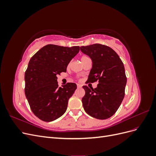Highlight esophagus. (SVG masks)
I'll return each instance as SVG.
<instances>
[{
	"mask_svg": "<svg viewBox=\"0 0 156 156\" xmlns=\"http://www.w3.org/2000/svg\"><path fill=\"white\" fill-rule=\"evenodd\" d=\"M77 87H78V88H81V87H82V85H81V84H77Z\"/></svg>",
	"mask_w": 156,
	"mask_h": 156,
	"instance_id": "esophagus-1",
	"label": "esophagus"
}]
</instances>
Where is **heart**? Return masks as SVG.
Here are the masks:
<instances>
[{
	"instance_id": "obj_1",
	"label": "heart",
	"mask_w": 156,
	"mask_h": 156,
	"mask_svg": "<svg viewBox=\"0 0 156 156\" xmlns=\"http://www.w3.org/2000/svg\"><path fill=\"white\" fill-rule=\"evenodd\" d=\"M88 58V56H83L82 57H81V60H84V59H85V58Z\"/></svg>"
}]
</instances>
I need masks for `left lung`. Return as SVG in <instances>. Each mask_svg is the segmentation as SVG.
Wrapping results in <instances>:
<instances>
[{
    "mask_svg": "<svg viewBox=\"0 0 156 156\" xmlns=\"http://www.w3.org/2000/svg\"><path fill=\"white\" fill-rule=\"evenodd\" d=\"M80 49L92 61L88 81L98 80L99 82L94 89L83 87L85 90L82 98L83 108L90 116L107 119L116 112L124 98L127 78L124 64L116 52L108 46L96 44Z\"/></svg>",
    "mask_w": 156,
    "mask_h": 156,
    "instance_id": "8db88e82",
    "label": "left lung"
}]
</instances>
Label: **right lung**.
<instances>
[{
    "instance_id": "right-lung-1",
    "label": "right lung",
    "mask_w": 156,
    "mask_h": 156,
    "mask_svg": "<svg viewBox=\"0 0 156 156\" xmlns=\"http://www.w3.org/2000/svg\"><path fill=\"white\" fill-rule=\"evenodd\" d=\"M79 49V46L49 44L30 58L25 73V93L32 111L40 120L53 121L66 111L77 85L68 83L58 87L56 76L66 72L68 64Z\"/></svg>"
}]
</instances>
